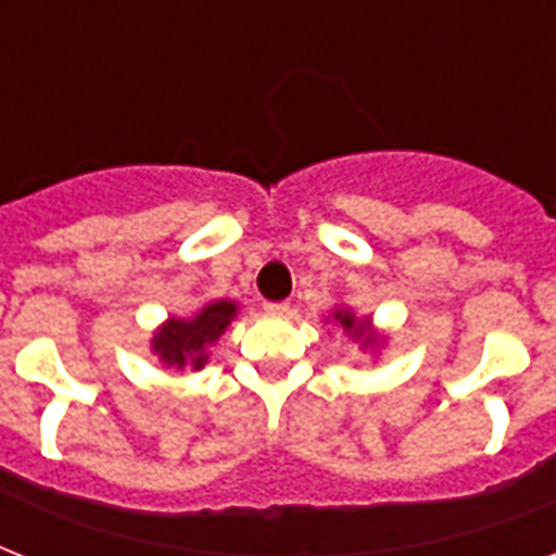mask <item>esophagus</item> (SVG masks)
Masks as SVG:
<instances>
[{"mask_svg":"<svg viewBox=\"0 0 556 556\" xmlns=\"http://www.w3.org/2000/svg\"><path fill=\"white\" fill-rule=\"evenodd\" d=\"M265 312L288 314V312H291V303H265Z\"/></svg>","mask_w":556,"mask_h":556,"instance_id":"34e87169","label":"esophagus"}]
</instances>
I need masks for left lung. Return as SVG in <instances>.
Listing matches in <instances>:
<instances>
[{
    "instance_id": "8db88e82",
    "label": "left lung",
    "mask_w": 556,
    "mask_h": 556,
    "mask_svg": "<svg viewBox=\"0 0 556 556\" xmlns=\"http://www.w3.org/2000/svg\"><path fill=\"white\" fill-rule=\"evenodd\" d=\"M334 320H340V326H343V329L349 331V334H364V323H355V317H352V314H334ZM366 340H371V338H366Z\"/></svg>"
}]
</instances>
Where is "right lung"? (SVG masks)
I'll return each instance as SVG.
<instances>
[{
    "instance_id": "1",
    "label": "right lung",
    "mask_w": 556,
    "mask_h": 556,
    "mask_svg": "<svg viewBox=\"0 0 556 556\" xmlns=\"http://www.w3.org/2000/svg\"><path fill=\"white\" fill-rule=\"evenodd\" d=\"M236 314L233 303H218L204 305L192 320H169L161 334H155L152 349L159 352L161 361H167L169 366H190V369H201L207 364L204 346L216 343L218 334L230 326Z\"/></svg>"
}]
</instances>
